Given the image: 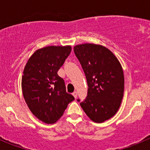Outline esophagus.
<instances>
[{"mask_svg":"<svg viewBox=\"0 0 150 150\" xmlns=\"http://www.w3.org/2000/svg\"><path fill=\"white\" fill-rule=\"evenodd\" d=\"M72 95H73V96H74V97H75V99H76V98H77V96H78V93H77L76 91H74L73 93H72Z\"/></svg>","mask_w":150,"mask_h":150,"instance_id":"34e87169","label":"esophagus"}]
</instances>
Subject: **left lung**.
I'll return each instance as SVG.
<instances>
[{"instance_id": "8db88e82", "label": "left lung", "mask_w": 150, "mask_h": 150, "mask_svg": "<svg viewBox=\"0 0 150 150\" xmlns=\"http://www.w3.org/2000/svg\"><path fill=\"white\" fill-rule=\"evenodd\" d=\"M74 52L82 65L88 87L81 107L92 121L103 122L112 117L121 104L124 93L121 64L110 49L102 45H76Z\"/></svg>"}]
</instances>
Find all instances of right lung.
Wrapping results in <instances>:
<instances>
[{
	"label": "right lung",
	"instance_id": "right-lung-1",
	"mask_svg": "<svg viewBox=\"0 0 150 150\" xmlns=\"http://www.w3.org/2000/svg\"><path fill=\"white\" fill-rule=\"evenodd\" d=\"M71 50V46L39 48L32 54L24 68V99L32 113L45 123H55L74 100V96L67 93L64 80L57 75Z\"/></svg>",
	"mask_w": 150,
	"mask_h": 150
}]
</instances>
